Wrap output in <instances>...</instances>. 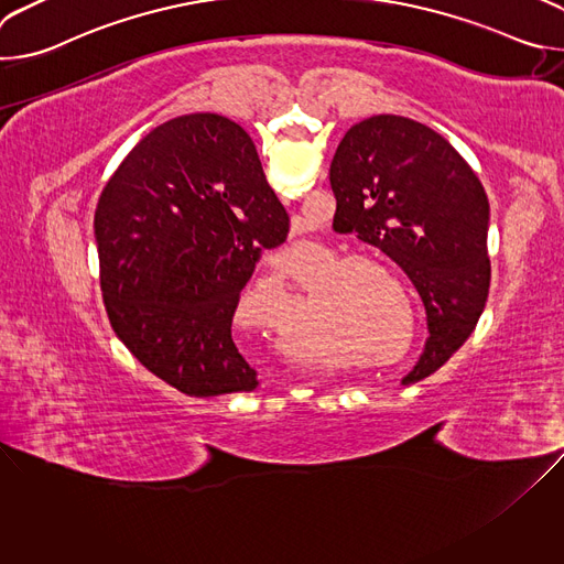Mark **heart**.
<instances>
[{
  "mask_svg": "<svg viewBox=\"0 0 564 564\" xmlns=\"http://www.w3.org/2000/svg\"><path fill=\"white\" fill-rule=\"evenodd\" d=\"M388 280L395 290L381 284ZM333 339L355 355L386 357L413 346V305L399 276L370 261H346L326 274ZM410 328H405V318Z\"/></svg>",
  "mask_w": 564,
  "mask_h": 564,
  "instance_id": "obj_1",
  "label": "heart"
}]
</instances>
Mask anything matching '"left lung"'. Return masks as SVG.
Returning a JSON list of instances; mask_svg holds the SVG:
<instances>
[{
	"instance_id": "1",
	"label": "left lung",
	"mask_w": 564,
	"mask_h": 564,
	"mask_svg": "<svg viewBox=\"0 0 564 564\" xmlns=\"http://www.w3.org/2000/svg\"><path fill=\"white\" fill-rule=\"evenodd\" d=\"M330 185L335 231L379 248L422 296L431 337L404 383L420 381L464 346L485 312L491 283L485 187L440 133L390 113L346 131Z\"/></svg>"
}]
</instances>
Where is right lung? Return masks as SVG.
<instances>
[{
	"label": "right lung",
	"instance_id": "1",
	"mask_svg": "<svg viewBox=\"0 0 564 564\" xmlns=\"http://www.w3.org/2000/svg\"><path fill=\"white\" fill-rule=\"evenodd\" d=\"M94 229L109 324L149 372L189 397L259 386L231 318L290 216L243 127L189 113L149 131L102 189Z\"/></svg>",
	"mask_w": 564,
	"mask_h": 564
}]
</instances>
